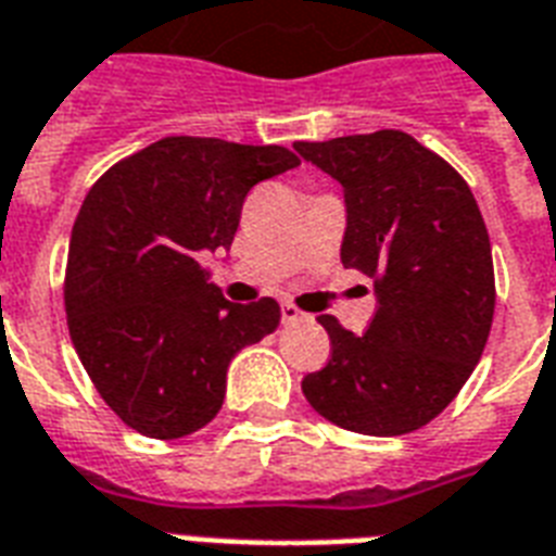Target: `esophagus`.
I'll use <instances>...</instances> for the list:
<instances>
[{"label":"esophagus","instance_id":"obj_1","mask_svg":"<svg viewBox=\"0 0 556 556\" xmlns=\"http://www.w3.org/2000/svg\"><path fill=\"white\" fill-rule=\"evenodd\" d=\"M312 317L306 312H300L294 303H282V324H308Z\"/></svg>","mask_w":556,"mask_h":556}]
</instances>
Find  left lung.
<instances>
[{
  "label": "left lung",
  "instance_id": "left-lung-1",
  "mask_svg": "<svg viewBox=\"0 0 556 556\" xmlns=\"http://www.w3.org/2000/svg\"><path fill=\"white\" fill-rule=\"evenodd\" d=\"M294 148L344 186L341 262L376 279L379 300L364 334L317 317L332 353L303 379L308 405L355 434L422 429L472 376L493 326V253L476 198L402 130Z\"/></svg>",
  "mask_w": 556,
  "mask_h": 556
}]
</instances>
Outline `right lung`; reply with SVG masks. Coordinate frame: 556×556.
Instances as JSON below:
<instances>
[{
    "instance_id": "add662e5",
    "label": "right lung",
    "mask_w": 556,
    "mask_h": 556,
    "mask_svg": "<svg viewBox=\"0 0 556 556\" xmlns=\"http://www.w3.org/2000/svg\"><path fill=\"white\" fill-rule=\"evenodd\" d=\"M294 165L282 146L165 137L118 160L80 203L66 324L101 400L139 434L203 429L232 355L279 326L277 300H224L198 253L230 248L250 189Z\"/></svg>"
}]
</instances>
